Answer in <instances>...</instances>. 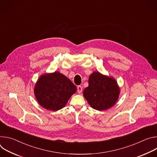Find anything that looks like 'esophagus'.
I'll use <instances>...</instances> for the list:
<instances>
[{
  "mask_svg": "<svg viewBox=\"0 0 157 157\" xmlns=\"http://www.w3.org/2000/svg\"><path fill=\"white\" fill-rule=\"evenodd\" d=\"M77 91H78V93L79 94H81V92H82V87L81 86H78L77 87Z\"/></svg>",
  "mask_w": 157,
  "mask_h": 157,
  "instance_id": "1",
  "label": "esophagus"
}]
</instances>
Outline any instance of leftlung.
Returning a JSON list of instances; mask_svg holds the SVG:
<instances>
[{"label": "left lung", "mask_w": 157, "mask_h": 157, "mask_svg": "<svg viewBox=\"0 0 157 157\" xmlns=\"http://www.w3.org/2000/svg\"><path fill=\"white\" fill-rule=\"evenodd\" d=\"M119 92V86L114 78L94 72L89 76V86L84 89L83 95L91 107L104 110L115 104Z\"/></svg>", "instance_id": "left-lung-1"}]
</instances>
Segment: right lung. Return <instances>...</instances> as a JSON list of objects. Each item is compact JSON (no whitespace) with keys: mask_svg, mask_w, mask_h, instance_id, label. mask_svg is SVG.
I'll return each mask as SVG.
<instances>
[{"mask_svg":"<svg viewBox=\"0 0 157 157\" xmlns=\"http://www.w3.org/2000/svg\"><path fill=\"white\" fill-rule=\"evenodd\" d=\"M35 95L38 103L50 110H58L65 106L76 87L59 72L41 76L35 87Z\"/></svg>","mask_w":157,"mask_h":157,"instance_id":"right-lung-1","label":"right lung"}]
</instances>
